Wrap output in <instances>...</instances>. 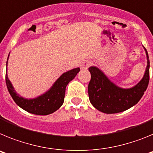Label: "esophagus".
Instances as JSON below:
<instances>
[{
  "instance_id": "34e87169",
  "label": "esophagus",
  "mask_w": 153,
  "mask_h": 153,
  "mask_svg": "<svg viewBox=\"0 0 153 153\" xmlns=\"http://www.w3.org/2000/svg\"><path fill=\"white\" fill-rule=\"evenodd\" d=\"M90 64H91V63H90V62H89V61L84 62V63H83V64L81 65V68H82V69L88 68V67L90 66Z\"/></svg>"
}]
</instances>
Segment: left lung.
<instances>
[{
  "mask_svg": "<svg viewBox=\"0 0 153 153\" xmlns=\"http://www.w3.org/2000/svg\"><path fill=\"white\" fill-rule=\"evenodd\" d=\"M144 50L147 58L145 74L141 80L131 88L123 89L117 86L98 67L89 68L91 74L88 86L89 98L92 105L99 111L108 114L120 113L140 100L149 81V59L145 47Z\"/></svg>",
  "mask_w": 153,
  "mask_h": 153,
  "instance_id": "1",
  "label": "left lung"
}]
</instances>
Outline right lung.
Returning <instances> with one entry per match:
<instances>
[{
	"instance_id": "obj_1",
	"label": "right lung",
	"mask_w": 153,
	"mask_h": 153,
	"mask_svg": "<svg viewBox=\"0 0 153 153\" xmlns=\"http://www.w3.org/2000/svg\"><path fill=\"white\" fill-rule=\"evenodd\" d=\"M9 57V55H8ZM7 57V60H8ZM7 67V61L6 63ZM6 70V84L7 90L10 96L19 106L25 111L35 115H49L54 113L63 105L64 101L66 86L70 81L74 79L76 74L79 72L80 69L79 67L69 70L63 73L60 77L58 78L53 86L47 90L45 93L33 99H26L21 97L15 91L13 85L8 79L7 73Z\"/></svg>"
}]
</instances>
